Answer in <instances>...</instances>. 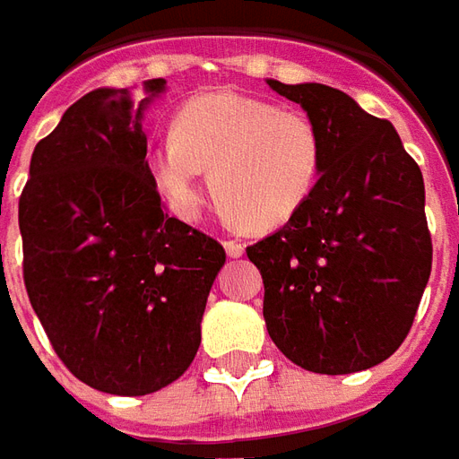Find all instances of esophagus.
<instances>
[{"mask_svg":"<svg viewBox=\"0 0 459 459\" xmlns=\"http://www.w3.org/2000/svg\"><path fill=\"white\" fill-rule=\"evenodd\" d=\"M223 246H226V253H229L230 258H240V255L246 253V246H243V243H240V240H236V238L223 240Z\"/></svg>","mask_w":459,"mask_h":459,"instance_id":"obj_1","label":"esophagus"}]
</instances>
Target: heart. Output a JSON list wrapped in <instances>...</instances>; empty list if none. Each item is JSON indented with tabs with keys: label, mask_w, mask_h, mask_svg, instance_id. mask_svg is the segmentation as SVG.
<instances>
[{
	"label": "heart",
	"mask_w": 459,
	"mask_h": 459,
	"mask_svg": "<svg viewBox=\"0 0 459 459\" xmlns=\"http://www.w3.org/2000/svg\"><path fill=\"white\" fill-rule=\"evenodd\" d=\"M325 161L317 122L250 95L204 93L171 117V137L154 140L147 169L169 209L194 216L201 171L213 199L240 229L273 230L307 206Z\"/></svg>",
	"instance_id": "obj_1"
}]
</instances>
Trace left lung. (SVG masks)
Returning a JSON list of instances; mask_svg holds the SVG:
<instances>
[{
  "label": "left lung",
  "instance_id": "obj_1",
  "mask_svg": "<svg viewBox=\"0 0 459 459\" xmlns=\"http://www.w3.org/2000/svg\"><path fill=\"white\" fill-rule=\"evenodd\" d=\"M268 85L317 122L325 161L307 206L246 248L270 339L315 374L381 364L413 327L433 265L420 167L394 125L322 83Z\"/></svg>",
  "mask_w": 459,
  "mask_h": 459
}]
</instances>
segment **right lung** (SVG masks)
I'll return each mask as SVG.
<instances>
[{
	"label": "right lung",
	"instance_id": "add662e5",
	"mask_svg": "<svg viewBox=\"0 0 459 459\" xmlns=\"http://www.w3.org/2000/svg\"><path fill=\"white\" fill-rule=\"evenodd\" d=\"M147 103L127 88L83 95L36 144L19 196L36 317L75 378L115 395L154 394L189 368L226 263L219 240L161 206L144 161Z\"/></svg>",
	"mask_w": 459,
	"mask_h": 459
}]
</instances>
